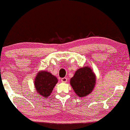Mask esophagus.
Masks as SVG:
<instances>
[{
  "label": "esophagus",
  "mask_w": 130,
  "mask_h": 130,
  "mask_svg": "<svg viewBox=\"0 0 130 130\" xmlns=\"http://www.w3.org/2000/svg\"><path fill=\"white\" fill-rule=\"evenodd\" d=\"M61 81H62V83H67V82L68 81V79H67V77H63V78L61 79Z\"/></svg>",
  "instance_id": "esophagus-1"
}]
</instances>
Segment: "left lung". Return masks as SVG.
I'll list each match as a JSON object with an SVG mask.
<instances>
[{"label": "left lung", "mask_w": 130, "mask_h": 130, "mask_svg": "<svg viewBox=\"0 0 130 130\" xmlns=\"http://www.w3.org/2000/svg\"><path fill=\"white\" fill-rule=\"evenodd\" d=\"M95 74L89 67L79 68L70 79V84L80 97L89 95L95 85Z\"/></svg>", "instance_id": "1"}]
</instances>
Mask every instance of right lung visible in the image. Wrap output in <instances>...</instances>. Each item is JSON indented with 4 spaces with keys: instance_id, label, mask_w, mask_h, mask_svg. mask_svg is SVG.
Wrapping results in <instances>:
<instances>
[{
    "instance_id": "1",
    "label": "right lung",
    "mask_w": 130,
    "mask_h": 130,
    "mask_svg": "<svg viewBox=\"0 0 130 130\" xmlns=\"http://www.w3.org/2000/svg\"><path fill=\"white\" fill-rule=\"evenodd\" d=\"M57 81V78L51 73L41 71L37 74L34 84L37 92L40 96L47 97L52 93Z\"/></svg>"
}]
</instances>
